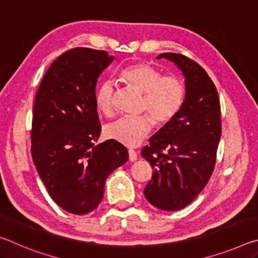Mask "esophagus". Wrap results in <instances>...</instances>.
<instances>
[{
  "label": "esophagus",
  "mask_w": 258,
  "mask_h": 258,
  "mask_svg": "<svg viewBox=\"0 0 258 258\" xmlns=\"http://www.w3.org/2000/svg\"><path fill=\"white\" fill-rule=\"evenodd\" d=\"M128 158H130V160L131 161H135L138 159V154H137V151L135 150H128Z\"/></svg>",
  "instance_id": "esophagus-1"
}]
</instances>
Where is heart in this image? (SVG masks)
Masks as SVG:
<instances>
[{
	"label": "heart",
	"instance_id": "heart-1",
	"mask_svg": "<svg viewBox=\"0 0 258 258\" xmlns=\"http://www.w3.org/2000/svg\"><path fill=\"white\" fill-rule=\"evenodd\" d=\"M121 78L130 86L143 93L141 109L149 111L157 124H166L175 117L184 102L185 89L175 76H163L148 63H135L121 72ZM115 83L104 80L95 90V103L100 112L110 116L113 112ZM152 128L149 116H124L108 124L104 130L107 138L127 147H137Z\"/></svg>",
	"mask_w": 258,
	"mask_h": 258
}]
</instances>
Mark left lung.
Here are the masks:
<instances>
[{
	"mask_svg": "<svg viewBox=\"0 0 258 258\" xmlns=\"http://www.w3.org/2000/svg\"><path fill=\"white\" fill-rule=\"evenodd\" d=\"M157 59H167L180 69L185 98L177 115L142 149V157L154 169L143 194L152 206L174 212L194 202L214 171L221 139V106L215 85L197 62L168 52Z\"/></svg>",
	"mask_w": 258,
	"mask_h": 258,
	"instance_id": "left-lung-1",
	"label": "left lung"
}]
</instances>
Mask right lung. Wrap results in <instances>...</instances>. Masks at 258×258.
<instances>
[{
	"label": "right lung",
	"instance_id": "add662e5",
	"mask_svg": "<svg viewBox=\"0 0 258 258\" xmlns=\"http://www.w3.org/2000/svg\"><path fill=\"white\" fill-rule=\"evenodd\" d=\"M112 60L106 51L89 47L64 52L35 97L34 165L55 204L75 215L98 207L109 174L128 160L127 149L115 140L94 145L101 132L95 86Z\"/></svg>",
	"mask_w": 258,
	"mask_h": 258
}]
</instances>
